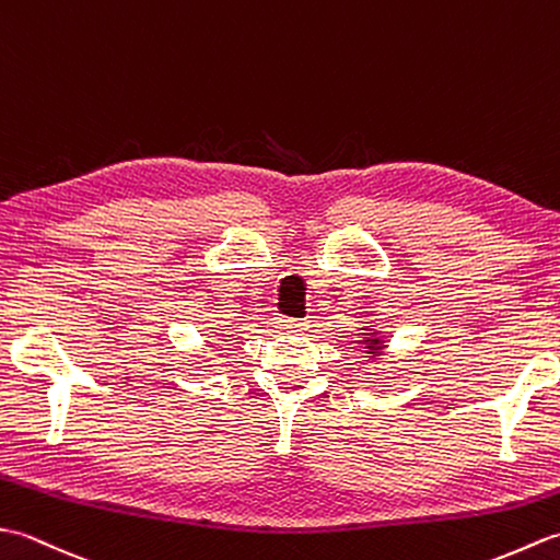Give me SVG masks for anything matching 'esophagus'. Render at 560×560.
I'll list each match as a JSON object with an SVG mask.
<instances>
[{
	"label": "esophagus",
	"mask_w": 560,
	"mask_h": 560,
	"mask_svg": "<svg viewBox=\"0 0 560 560\" xmlns=\"http://www.w3.org/2000/svg\"><path fill=\"white\" fill-rule=\"evenodd\" d=\"M271 327L277 329L279 335H291V331H301L303 323H299V319H291V317H277L271 323Z\"/></svg>",
	"instance_id": "esophagus-1"
}]
</instances>
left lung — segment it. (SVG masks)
<instances>
[{
	"mask_svg": "<svg viewBox=\"0 0 560 560\" xmlns=\"http://www.w3.org/2000/svg\"><path fill=\"white\" fill-rule=\"evenodd\" d=\"M373 337H365V343H368V353H373V355H380L383 353V341H380L377 337H375V331H371Z\"/></svg>",
	"mask_w": 560,
	"mask_h": 560,
	"instance_id": "8db88e82",
	"label": "left lung"
}]
</instances>
